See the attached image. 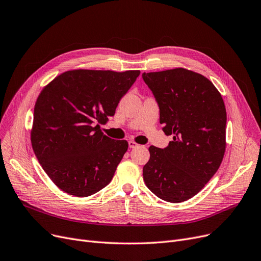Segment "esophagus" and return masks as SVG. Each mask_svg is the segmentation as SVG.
<instances>
[{"label":"esophagus","instance_id":"34e87169","mask_svg":"<svg viewBox=\"0 0 261 261\" xmlns=\"http://www.w3.org/2000/svg\"><path fill=\"white\" fill-rule=\"evenodd\" d=\"M138 143H136L135 141H133V140H129L128 141V147L130 148V149H134V148H137L138 147Z\"/></svg>","mask_w":261,"mask_h":261}]
</instances>
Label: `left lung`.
Returning a JSON list of instances; mask_svg holds the SVG:
<instances>
[{"label": "left lung", "instance_id": "8db88e82", "mask_svg": "<svg viewBox=\"0 0 261 261\" xmlns=\"http://www.w3.org/2000/svg\"><path fill=\"white\" fill-rule=\"evenodd\" d=\"M142 79L158 102L164 133L173 135L166 148H149L144 183L165 201H185L203 189L223 161L224 100L209 79L185 68L143 72Z\"/></svg>", "mask_w": 261, "mask_h": 261}]
</instances>
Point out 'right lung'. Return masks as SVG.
I'll return each mask as SVG.
<instances>
[{"mask_svg": "<svg viewBox=\"0 0 261 261\" xmlns=\"http://www.w3.org/2000/svg\"><path fill=\"white\" fill-rule=\"evenodd\" d=\"M139 70H68L52 80L36 100L31 141L45 172L59 189L88 197L107 186L126 140L99 129L113 117Z\"/></svg>", "mask_w": 261, "mask_h": 261, "instance_id": "1", "label": "right lung"}]
</instances>
